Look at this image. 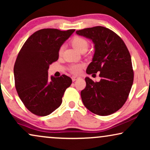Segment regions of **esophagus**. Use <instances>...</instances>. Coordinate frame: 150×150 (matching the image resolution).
Instances as JSON below:
<instances>
[{
  "label": "esophagus",
  "instance_id": "obj_1",
  "mask_svg": "<svg viewBox=\"0 0 150 150\" xmlns=\"http://www.w3.org/2000/svg\"><path fill=\"white\" fill-rule=\"evenodd\" d=\"M80 77L79 76H74L71 77V80H72V81H77L78 79H79Z\"/></svg>",
  "mask_w": 150,
  "mask_h": 150
}]
</instances>
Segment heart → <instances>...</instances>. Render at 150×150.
<instances>
[{"mask_svg":"<svg viewBox=\"0 0 150 150\" xmlns=\"http://www.w3.org/2000/svg\"><path fill=\"white\" fill-rule=\"evenodd\" d=\"M71 44L74 48L79 51V52H81L83 50H87L88 47H89V43H88L87 40L84 38H82V37L80 36H75L74 38H73L72 40H71ZM63 49V46H61L59 48V54H61L62 53ZM81 67L82 65L80 64L72 65L70 67L69 69H70L71 72H72L73 74H79L81 71Z\"/></svg>","mask_w":150,"mask_h":150,"instance_id":"1","label":"heart"}]
</instances>
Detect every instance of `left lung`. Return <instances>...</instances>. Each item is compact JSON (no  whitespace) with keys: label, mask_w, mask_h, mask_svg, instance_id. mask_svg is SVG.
Instances as JSON below:
<instances>
[{"label":"left lung","mask_w":150,"mask_h":150,"mask_svg":"<svg viewBox=\"0 0 150 150\" xmlns=\"http://www.w3.org/2000/svg\"><path fill=\"white\" fill-rule=\"evenodd\" d=\"M76 33L91 40L94 44L92 62L86 72H100L99 82L85 78L86 87L81 93L83 104L98 115L114 113L125 104L133 83L130 52L120 37L104 26L84 28Z\"/></svg>","instance_id":"left-lung-1"}]
</instances>
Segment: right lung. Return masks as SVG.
Segmentation results:
<instances>
[{"mask_svg":"<svg viewBox=\"0 0 150 150\" xmlns=\"http://www.w3.org/2000/svg\"><path fill=\"white\" fill-rule=\"evenodd\" d=\"M75 31L44 28L31 35L18 53L13 68L16 91L32 113L46 116L62 103L65 89L71 84L69 76L48 74L49 66L58 60L59 50Z\"/></svg>","mask_w":150,"mask_h":150,"instance_id":"add662e5","label":"right lung"}]
</instances>
